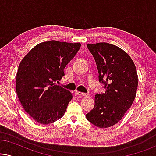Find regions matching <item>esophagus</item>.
<instances>
[{
    "instance_id": "obj_1",
    "label": "esophagus",
    "mask_w": 156,
    "mask_h": 156,
    "mask_svg": "<svg viewBox=\"0 0 156 156\" xmlns=\"http://www.w3.org/2000/svg\"><path fill=\"white\" fill-rule=\"evenodd\" d=\"M76 94L79 96V97H85V96H89V94H87L85 93H82L81 92V91H76Z\"/></svg>"
}]
</instances>
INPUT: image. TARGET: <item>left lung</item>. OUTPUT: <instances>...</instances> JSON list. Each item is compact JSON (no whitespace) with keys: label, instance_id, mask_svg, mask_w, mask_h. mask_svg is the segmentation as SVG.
Listing matches in <instances>:
<instances>
[{"label":"left lung","instance_id":"obj_1","mask_svg":"<svg viewBox=\"0 0 156 156\" xmlns=\"http://www.w3.org/2000/svg\"><path fill=\"white\" fill-rule=\"evenodd\" d=\"M95 59L99 82L106 91L95 95V104L86 117L96 126L105 129L121 120L136 95L138 74L131 57L119 47L106 42L88 44Z\"/></svg>","mask_w":156,"mask_h":156}]
</instances>
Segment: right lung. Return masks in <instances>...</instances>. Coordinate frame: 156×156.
Instances as JSON below:
<instances>
[{"instance_id":"right-lung-1","label":"right lung","mask_w":156,"mask_h":156,"mask_svg":"<svg viewBox=\"0 0 156 156\" xmlns=\"http://www.w3.org/2000/svg\"><path fill=\"white\" fill-rule=\"evenodd\" d=\"M80 47V43L43 42L22 59L16 89L23 108L34 121L50 124L65 114L72 94L57 83L65 76L64 69Z\"/></svg>"}]
</instances>
